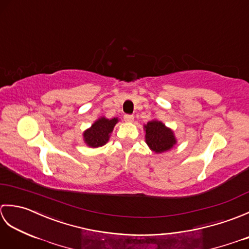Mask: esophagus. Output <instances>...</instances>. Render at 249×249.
Returning <instances> with one entry per match:
<instances>
[{"instance_id": "34e87169", "label": "esophagus", "mask_w": 249, "mask_h": 249, "mask_svg": "<svg viewBox=\"0 0 249 249\" xmlns=\"http://www.w3.org/2000/svg\"><path fill=\"white\" fill-rule=\"evenodd\" d=\"M134 115H131V114H125L124 115V120L126 121V122H129V123H130V122H133L134 121Z\"/></svg>"}]
</instances>
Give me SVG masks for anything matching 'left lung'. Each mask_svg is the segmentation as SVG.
<instances>
[{
  "label": "left lung",
  "instance_id": "obj_1",
  "mask_svg": "<svg viewBox=\"0 0 249 249\" xmlns=\"http://www.w3.org/2000/svg\"><path fill=\"white\" fill-rule=\"evenodd\" d=\"M145 128V141L152 151L155 153H162L170 150L176 144L171 129L167 128L160 121H151L144 125Z\"/></svg>",
  "mask_w": 249,
  "mask_h": 249
}]
</instances>
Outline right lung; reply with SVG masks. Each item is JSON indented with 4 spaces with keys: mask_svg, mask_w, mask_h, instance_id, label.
Wrapping results in <instances>:
<instances>
[{
    "mask_svg": "<svg viewBox=\"0 0 249 249\" xmlns=\"http://www.w3.org/2000/svg\"><path fill=\"white\" fill-rule=\"evenodd\" d=\"M116 123H118L116 118L111 120L102 118L95 122L92 127L84 131L83 134L87 144L92 147H98L106 144Z\"/></svg>",
    "mask_w": 249,
    "mask_h": 249,
    "instance_id": "obj_1",
    "label": "right lung"
}]
</instances>
